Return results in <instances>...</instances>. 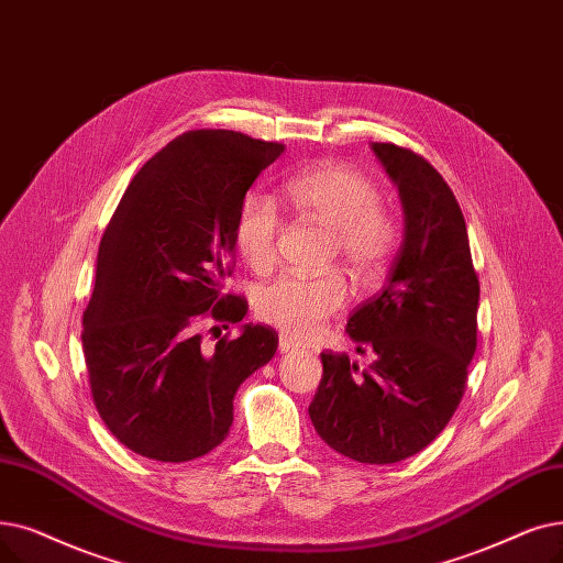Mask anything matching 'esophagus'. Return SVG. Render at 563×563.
Here are the masks:
<instances>
[{"label": "esophagus", "instance_id": "esophagus-1", "mask_svg": "<svg viewBox=\"0 0 563 563\" xmlns=\"http://www.w3.org/2000/svg\"><path fill=\"white\" fill-rule=\"evenodd\" d=\"M278 350H280V354H289V352H295V350H299V345L291 338H287V335H280V340H278Z\"/></svg>", "mask_w": 563, "mask_h": 563}]
</instances>
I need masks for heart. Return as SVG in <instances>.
I'll use <instances>...</instances> for the list:
<instances>
[{
    "mask_svg": "<svg viewBox=\"0 0 563 563\" xmlns=\"http://www.w3.org/2000/svg\"><path fill=\"white\" fill-rule=\"evenodd\" d=\"M287 198L310 221L333 230V255L358 283H373L384 272L398 246V223L368 175L345 163H327L289 179ZM278 234L274 200L246 195L234 218V246L255 274L274 268ZM345 301L347 283L335 272L317 278L283 276L260 291L255 312L285 335L306 340L320 333Z\"/></svg>",
    "mask_w": 563,
    "mask_h": 563,
    "instance_id": "b5f03b06",
    "label": "heart"
}]
</instances>
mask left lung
I'll use <instances>...</instances> for the list:
<instances>
[{"instance_id":"8db88e82","label":"left lung","mask_w":563,"mask_h":563,"mask_svg":"<svg viewBox=\"0 0 563 563\" xmlns=\"http://www.w3.org/2000/svg\"><path fill=\"white\" fill-rule=\"evenodd\" d=\"M398 184L405 234L379 295L347 320L358 368L322 354V382L308 407L324 442L356 462L390 464L423 451L455 413L476 352L478 276L467 225L444 177L407 146L375 142Z\"/></svg>"}]
</instances>
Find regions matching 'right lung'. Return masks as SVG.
Returning <instances> with one entry per match:
<instances>
[{"label":"right lung","instance_id":"obj_1","mask_svg":"<svg viewBox=\"0 0 563 563\" xmlns=\"http://www.w3.org/2000/svg\"><path fill=\"white\" fill-rule=\"evenodd\" d=\"M283 150L225 129L188 131L142 165L110 218L82 352L96 409L137 455L186 462L213 451L230 432L236 388L276 354L272 327L246 324L213 350L200 327L228 329L249 312L223 291L234 218Z\"/></svg>","mask_w":563,"mask_h":563}]
</instances>
